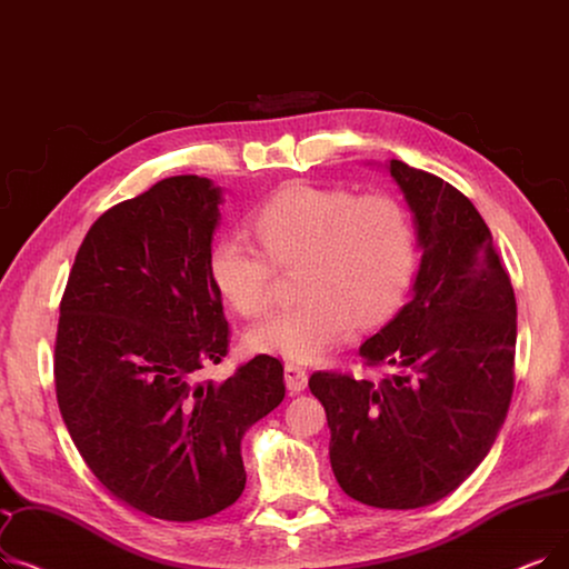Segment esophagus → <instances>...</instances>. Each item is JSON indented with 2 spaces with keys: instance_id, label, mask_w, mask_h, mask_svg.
<instances>
[{
  "instance_id": "esophagus-1",
  "label": "esophagus",
  "mask_w": 569,
  "mask_h": 569,
  "mask_svg": "<svg viewBox=\"0 0 569 569\" xmlns=\"http://www.w3.org/2000/svg\"><path fill=\"white\" fill-rule=\"evenodd\" d=\"M283 372H286V386H288V390L300 392V390L307 388L309 375H307V369H305L302 365H298V362H286Z\"/></svg>"
}]
</instances>
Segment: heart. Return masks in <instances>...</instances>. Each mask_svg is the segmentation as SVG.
<instances>
[{
  "label": "heart",
  "instance_id": "obj_1",
  "mask_svg": "<svg viewBox=\"0 0 569 569\" xmlns=\"http://www.w3.org/2000/svg\"><path fill=\"white\" fill-rule=\"evenodd\" d=\"M262 246L218 239L209 271L218 292L243 316H262L274 300L279 269H300L302 302L249 332L258 353L313 360L360 326L392 313L416 269V234L407 209L381 192L290 183L256 211Z\"/></svg>",
  "mask_w": 569,
  "mask_h": 569
}]
</instances>
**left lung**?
Masks as SVG:
<instances>
[{
	"label": "left lung",
	"instance_id": "1",
	"mask_svg": "<svg viewBox=\"0 0 569 569\" xmlns=\"http://www.w3.org/2000/svg\"><path fill=\"white\" fill-rule=\"evenodd\" d=\"M416 220L421 267L411 300L360 346L379 386L313 372L330 462L346 496L379 509L428 507L490 451L511 402L516 298L481 213L430 171L390 160Z\"/></svg>",
	"mask_w": 569,
	"mask_h": 569
}]
</instances>
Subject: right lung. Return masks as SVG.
<instances>
[{"instance_id": "add662e5", "label": "right lung", "mask_w": 569, "mask_h": 569, "mask_svg": "<svg viewBox=\"0 0 569 569\" xmlns=\"http://www.w3.org/2000/svg\"><path fill=\"white\" fill-rule=\"evenodd\" d=\"M220 188L169 177L104 211L69 271L56 337L64 426L113 498L200 521L246 486L241 437L286 395L267 353L223 383L197 381L228 356L230 328L209 253Z\"/></svg>"}]
</instances>
